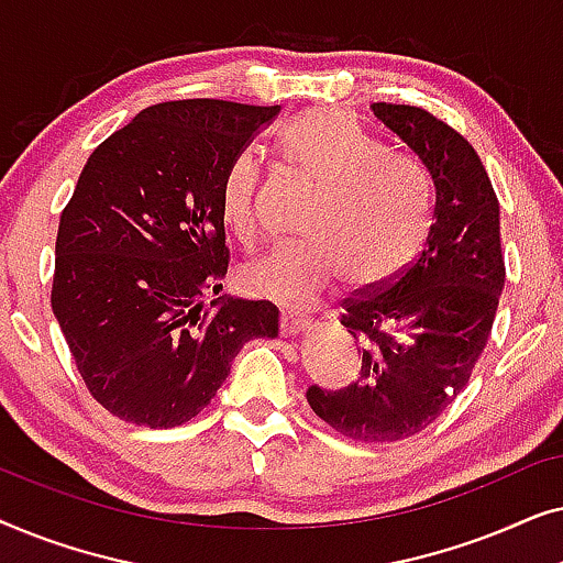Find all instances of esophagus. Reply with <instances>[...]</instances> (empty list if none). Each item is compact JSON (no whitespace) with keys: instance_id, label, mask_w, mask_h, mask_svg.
Returning a JSON list of instances; mask_svg holds the SVG:
<instances>
[{"instance_id":"34e87169","label":"esophagus","mask_w":563,"mask_h":563,"mask_svg":"<svg viewBox=\"0 0 563 563\" xmlns=\"http://www.w3.org/2000/svg\"><path fill=\"white\" fill-rule=\"evenodd\" d=\"M310 328V314L302 312V310H282V318H279V330L282 335H297L299 330H307Z\"/></svg>"}]
</instances>
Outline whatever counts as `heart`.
<instances>
[{"mask_svg":"<svg viewBox=\"0 0 563 563\" xmlns=\"http://www.w3.org/2000/svg\"><path fill=\"white\" fill-rule=\"evenodd\" d=\"M276 151L289 172L318 184L302 241L276 245L243 268L258 295L310 302L349 276L351 287H379L418 256L430 230V184L418 161L389 151L333 107L287 120ZM264 166L253 151L230 161L220 214L238 241L261 233L258 191Z\"/></svg>","mask_w":563,"mask_h":563,"instance_id":"b5f03b06","label":"heart"}]
</instances>
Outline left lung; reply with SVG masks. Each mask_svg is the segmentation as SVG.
<instances>
[{"mask_svg":"<svg viewBox=\"0 0 563 563\" xmlns=\"http://www.w3.org/2000/svg\"><path fill=\"white\" fill-rule=\"evenodd\" d=\"M372 110L428 168L433 225L395 279L343 299L341 325L364 343L358 376L335 391L312 384L307 402L351 441L389 443L426 430L468 384L495 322L505 258L499 202L472 143L422 107Z\"/></svg>","mask_w":563,"mask_h":563,"instance_id":"left-lung-1","label":"left lung"}]
</instances>
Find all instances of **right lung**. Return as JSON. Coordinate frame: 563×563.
<instances>
[{
	"label": "right lung",
	"instance_id": "obj_1",
	"mask_svg": "<svg viewBox=\"0 0 563 563\" xmlns=\"http://www.w3.org/2000/svg\"><path fill=\"white\" fill-rule=\"evenodd\" d=\"M282 107L174 99L99 143L60 212L51 307L89 395L114 418L176 428L205 410L266 299L218 297L230 251L220 187Z\"/></svg>",
	"mask_w": 563,
	"mask_h": 563
}]
</instances>
